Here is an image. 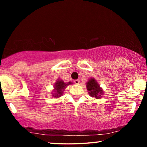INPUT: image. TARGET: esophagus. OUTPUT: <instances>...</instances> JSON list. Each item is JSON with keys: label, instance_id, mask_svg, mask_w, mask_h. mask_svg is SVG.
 Masks as SVG:
<instances>
[{"label": "esophagus", "instance_id": "obj_1", "mask_svg": "<svg viewBox=\"0 0 147 147\" xmlns=\"http://www.w3.org/2000/svg\"><path fill=\"white\" fill-rule=\"evenodd\" d=\"M74 83L76 84H80V80H74Z\"/></svg>", "mask_w": 147, "mask_h": 147}]
</instances>
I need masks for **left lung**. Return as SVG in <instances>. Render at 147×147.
Masks as SVG:
<instances>
[{"instance_id": "1", "label": "left lung", "mask_w": 147, "mask_h": 147, "mask_svg": "<svg viewBox=\"0 0 147 147\" xmlns=\"http://www.w3.org/2000/svg\"><path fill=\"white\" fill-rule=\"evenodd\" d=\"M87 89L89 92L90 96L96 98H100L103 94V92L100 88L99 84L94 79H90L87 83Z\"/></svg>"}]
</instances>
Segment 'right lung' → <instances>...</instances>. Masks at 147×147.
Wrapping results in <instances>:
<instances>
[{"mask_svg": "<svg viewBox=\"0 0 147 147\" xmlns=\"http://www.w3.org/2000/svg\"><path fill=\"white\" fill-rule=\"evenodd\" d=\"M72 83L71 82H68L67 84L64 83L63 81L62 80H58V81L55 84V90H54V93H53V97L55 98H59L61 96L62 94H63V92L64 91V89H65V87L69 84H71Z\"/></svg>", "mask_w": 147, "mask_h": 147, "instance_id": "1", "label": "right lung"}]
</instances>
